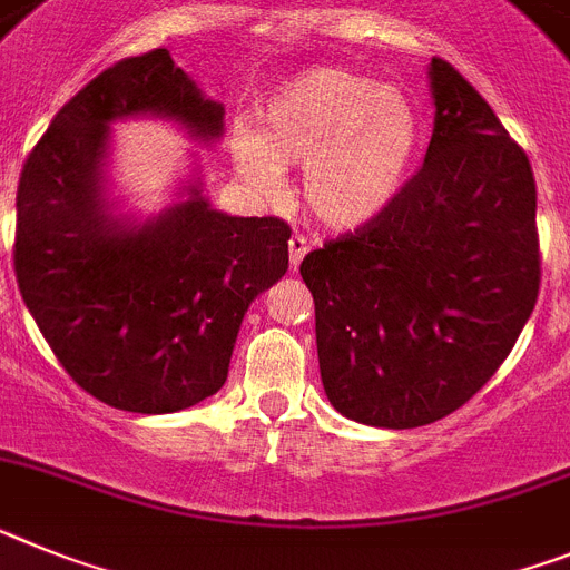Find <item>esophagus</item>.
<instances>
[{
	"label": "esophagus",
	"mask_w": 570,
	"mask_h": 570,
	"mask_svg": "<svg viewBox=\"0 0 570 570\" xmlns=\"http://www.w3.org/2000/svg\"><path fill=\"white\" fill-rule=\"evenodd\" d=\"M306 252H309V240H306L304 235H292L289 237V264H292V269H298Z\"/></svg>",
	"instance_id": "1"
}]
</instances>
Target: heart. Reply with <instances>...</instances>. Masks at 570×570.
Listing matches in <instances>:
<instances>
[{
  "instance_id": "1",
  "label": "heart",
  "mask_w": 570,
  "mask_h": 570,
  "mask_svg": "<svg viewBox=\"0 0 570 570\" xmlns=\"http://www.w3.org/2000/svg\"><path fill=\"white\" fill-rule=\"evenodd\" d=\"M419 111L402 88L350 68H309L266 100L261 135L237 131L232 151L255 189L275 195L281 166L304 168L318 220L355 229L393 206L419 151Z\"/></svg>"
}]
</instances>
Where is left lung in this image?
<instances>
[{
	"label": "left lung",
	"instance_id": "1",
	"mask_svg": "<svg viewBox=\"0 0 570 570\" xmlns=\"http://www.w3.org/2000/svg\"><path fill=\"white\" fill-rule=\"evenodd\" d=\"M435 126L384 215L301 261L326 399L373 428L433 424L511 355L542 281L524 148L456 68L433 57Z\"/></svg>",
	"mask_w": 570,
	"mask_h": 570
}]
</instances>
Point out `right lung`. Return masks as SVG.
<instances>
[{"label": "right lung", "mask_w": 570, "mask_h": 570, "mask_svg": "<svg viewBox=\"0 0 570 570\" xmlns=\"http://www.w3.org/2000/svg\"><path fill=\"white\" fill-rule=\"evenodd\" d=\"M160 114L195 137L224 131L166 48L114 62L59 108L24 160L13 272L28 313L88 395L128 413H177L224 387L257 292L289 269V224L215 212L197 186L146 226L102 197L108 126Z\"/></svg>", "instance_id": "1"}]
</instances>
